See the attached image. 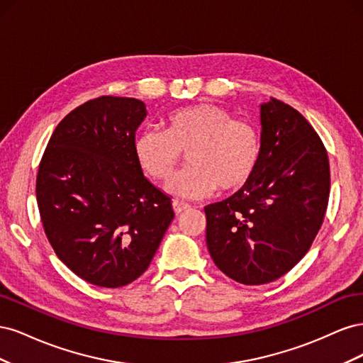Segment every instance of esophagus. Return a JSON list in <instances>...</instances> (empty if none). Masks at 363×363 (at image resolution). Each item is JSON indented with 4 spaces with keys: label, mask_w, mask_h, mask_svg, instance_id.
Masks as SVG:
<instances>
[{
    "label": "esophagus",
    "mask_w": 363,
    "mask_h": 363,
    "mask_svg": "<svg viewBox=\"0 0 363 363\" xmlns=\"http://www.w3.org/2000/svg\"><path fill=\"white\" fill-rule=\"evenodd\" d=\"M172 208H174V212L179 215V213H183V212H186V211H189L191 206H189V204H186V203H183V201L175 200V201L172 203Z\"/></svg>",
    "instance_id": "esophagus-1"
}]
</instances>
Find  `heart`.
I'll use <instances>...</instances> for the list:
<instances>
[{
	"label": "heart",
	"mask_w": 363,
	"mask_h": 363,
	"mask_svg": "<svg viewBox=\"0 0 363 363\" xmlns=\"http://www.w3.org/2000/svg\"><path fill=\"white\" fill-rule=\"evenodd\" d=\"M182 152L191 167L167 183L179 199L200 200L218 188L238 191L255 175L262 155L259 130L235 119L211 103L177 108L164 118V131L145 128L135 138L133 155L139 168L155 180H167L177 168Z\"/></svg>",
	"instance_id": "1"
}]
</instances>
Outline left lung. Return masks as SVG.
Returning a JSON list of instances; mask_svg holds the SVG:
<instances>
[{"instance_id": "8db88e82", "label": "left lung", "mask_w": 363, "mask_h": 363, "mask_svg": "<svg viewBox=\"0 0 363 363\" xmlns=\"http://www.w3.org/2000/svg\"><path fill=\"white\" fill-rule=\"evenodd\" d=\"M260 124L255 175L227 200L204 207L208 252L242 284L277 280L304 257L330 194L325 147L298 111L271 98L260 104Z\"/></svg>"}]
</instances>
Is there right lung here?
Here are the masks:
<instances>
[{"label":"right lung","instance_id":"1","mask_svg":"<svg viewBox=\"0 0 363 363\" xmlns=\"http://www.w3.org/2000/svg\"><path fill=\"white\" fill-rule=\"evenodd\" d=\"M145 116L136 98H95L60 121L39 164L45 235L65 265L95 286H125L142 276L174 219L171 199L133 155Z\"/></svg>","mask_w":363,"mask_h":363}]
</instances>
